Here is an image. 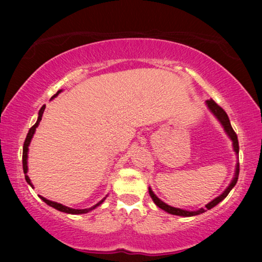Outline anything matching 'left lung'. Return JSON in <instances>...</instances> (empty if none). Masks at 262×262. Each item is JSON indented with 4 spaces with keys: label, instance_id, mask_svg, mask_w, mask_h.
<instances>
[{
    "label": "left lung",
    "instance_id": "obj_1",
    "mask_svg": "<svg viewBox=\"0 0 262 262\" xmlns=\"http://www.w3.org/2000/svg\"><path fill=\"white\" fill-rule=\"evenodd\" d=\"M207 108H209V111L211 113L213 114L214 117H216V119L220 121V124L223 126L225 134H227V136L229 138L231 139L232 142V149H234V151L236 155H238V141H237V136H236L235 131L232 130L231 127V124H230V120H229V117L228 114L225 113V111L222 108V107H220L217 105L216 102L213 101L212 99L210 100H206L205 101ZM238 171H239V164L238 162L236 163V167H235V174H234V178H232V180L230 184H229V186L227 188L224 189L223 193L222 194H220L217 196V198H214L213 200H211V202L209 204H206L205 205V209H199L196 211H188V210H184V209H179V207H174V206H170L168 205V204H166L164 202H162L159 196H157L155 193L152 192L151 187H149V194L150 196H151L152 202L156 204L157 206L160 207V209H162L163 211H166V212L170 213V214H175V216H181V217H192V216H196V214H200V213H204L205 212L206 210H210L212 209V207H214L217 205V204H220L222 200H223L225 196H227L229 194V192L231 191L232 188H234V186L236 185V182H237V179H238Z\"/></svg>",
    "mask_w": 262,
    "mask_h": 262
}]
</instances>
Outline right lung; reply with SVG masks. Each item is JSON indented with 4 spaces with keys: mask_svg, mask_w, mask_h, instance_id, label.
Segmentation results:
<instances>
[{
    "mask_svg": "<svg viewBox=\"0 0 262 262\" xmlns=\"http://www.w3.org/2000/svg\"><path fill=\"white\" fill-rule=\"evenodd\" d=\"M60 92H62V89L57 92L56 94L52 96L51 100L55 99L56 96L58 95ZM44 111H45V105L41 107L40 111H39L37 123H35V124L33 125V126H32V127L30 128V131H28V134H27V137H26V139H25V143H24V151H23V167H24V173H25V179H26L27 184L30 185L32 188H33V184H32L31 179L28 178V175H27V171H28V166H27L28 162H27V160H28V150H30V149H28V146H30L32 138H33V136H34V134H35V128L38 127L39 123H40L41 117H42V113H44ZM39 196H40V199L42 200V202L48 204L49 206H51V207H53V209L60 211V212H66V213H70V214H82V213H88L89 211L94 210V209H96V207H98V206L101 205V204H102L103 202H105V199H106L107 195H106L103 199L100 200V202H99L98 204H95L94 206L89 207V209H73V207H68V206H66V205H63V204H59V203H57V202H52V200L46 199V198H44V196H41V195H39Z\"/></svg>",
    "mask_w": 262,
    "mask_h": 262,
    "instance_id": "1",
    "label": "right lung"
}]
</instances>
